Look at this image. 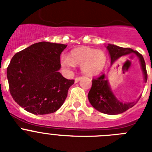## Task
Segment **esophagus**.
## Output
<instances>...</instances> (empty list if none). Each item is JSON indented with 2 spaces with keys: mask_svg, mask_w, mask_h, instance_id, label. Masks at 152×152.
I'll return each mask as SVG.
<instances>
[{
  "mask_svg": "<svg viewBox=\"0 0 152 152\" xmlns=\"http://www.w3.org/2000/svg\"><path fill=\"white\" fill-rule=\"evenodd\" d=\"M81 77H76V78H75V83H78Z\"/></svg>",
  "mask_w": 152,
  "mask_h": 152,
  "instance_id": "esophagus-1",
  "label": "esophagus"
}]
</instances>
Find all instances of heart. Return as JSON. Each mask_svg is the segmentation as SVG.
I'll return each mask as SVG.
<instances>
[{"instance_id":"heart-1","label":"heart","mask_w":152,"mask_h":152,"mask_svg":"<svg viewBox=\"0 0 152 152\" xmlns=\"http://www.w3.org/2000/svg\"><path fill=\"white\" fill-rule=\"evenodd\" d=\"M107 57L105 52L100 50L78 47L72 50L69 56L61 57V64L66 70L76 65H80L81 72L88 76H93L101 73L106 66Z\"/></svg>"}]
</instances>
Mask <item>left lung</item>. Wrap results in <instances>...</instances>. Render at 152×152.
<instances>
[{"label": "left lung", "mask_w": 152, "mask_h": 152, "mask_svg": "<svg viewBox=\"0 0 152 152\" xmlns=\"http://www.w3.org/2000/svg\"><path fill=\"white\" fill-rule=\"evenodd\" d=\"M106 49L110 57L111 66L113 64H117L118 59L121 57L130 53L136 55L139 58L142 72L144 74V82L146 83L148 80L146 64L144 57L140 53L137 51L132 50V49L123 48L113 44H108ZM88 97L90 103L95 110H97L101 113L110 114V115L119 114L125 112L134 106L140 99L139 98L138 99H137V101L129 102H124L118 99L112 91L108 79L106 78L105 75H102L97 79H93L92 86L88 93Z\"/></svg>", "instance_id": "1"}]
</instances>
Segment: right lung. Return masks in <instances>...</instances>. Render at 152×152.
Masks as SVG:
<instances>
[{"instance_id": "add662e5", "label": "right lung", "mask_w": 152, "mask_h": 152, "mask_svg": "<svg viewBox=\"0 0 152 152\" xmlns=\"http://www.w3.org/2000/svg\"><path fill=\"white\" fill-rule=\"evenodd\" d=\"M67 45L40 42L15 53L7 69L9 91L18 105L33 114L54 113L63 105L73 80L60 73Z\"/></svg>"}]
</instances>
